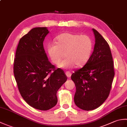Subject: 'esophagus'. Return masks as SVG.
<instances>
[{
    "instance_id": "obj_1",
    "label": "esophagus",
    "mask_w": 127,
    "mask_h": 127,
    "mask_svg": "<svg viewBox=\"0 0 127 127\" xmlns=\"http://www.w3.org/2000/svg\"><path fill=\"white\" fill-rule=\"evenodd\" d=\"M65 75H66V76L68 78H70L71 76V72H70L69 71H67L65 72Z\"/></svg>"
}]
</instances>
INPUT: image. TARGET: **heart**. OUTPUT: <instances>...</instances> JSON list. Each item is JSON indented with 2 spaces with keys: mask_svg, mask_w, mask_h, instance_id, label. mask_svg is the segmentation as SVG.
I'll list each match as a JSON object with an SVG mask.
<instances>
[{
  "mask_svg": "<svg viewBox=\"0 0 127 127\" xmlns=\"http://www.w3.org/2000/svg\"><path fill=\"white\" fill-rule=\"evenodd\" d=\"M56 42L57 44H48L47 51L51 61L56 64L60 63L65 56L66 58L59 64V68H72L76 65H84L92 52L93 41L86 35L66 32L57 36Z\"/></svg>",
  "mask_w": 127,
  "mask_h": 127,
  "instance_id": "b5f03b06",
  "label": "heart"
}]
</instances>
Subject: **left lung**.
Masks as SVG:
<instances>
[{
  "instance_id": "left-lung-1",
  "label": "left lung",
  "mask_w": 127,
  "mask_h": 127,
  "mask_svg": "<svg viewBox=\"0 0 127 127\" xmlns=\"http://www.w3.org/2000/svg\"><path fill=\"white\" fill-rule=\"evenodd\" d=\"M92 31L95 37L93 52L84 66L71 76L76 87L75 104L86 111L95 109L104 103L115 76L109 45L98 31L93 28Z\"/></svg>"
}]
</instances>
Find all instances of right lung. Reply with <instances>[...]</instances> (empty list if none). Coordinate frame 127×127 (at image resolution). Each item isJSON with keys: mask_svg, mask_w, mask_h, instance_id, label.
I'll return each instance as SVG.
<instances>
[{"mask_svg": "<svg viewBox=\"0 0 127 127\" xmlns=\"http://www.w3.org/2000/svg\"><path fill=\"white\" fill-rule=\"evenodd\" d=\"M49 32L47 27H36L24 35L19 41L13 64L21 96L32 107L44 111L57 104V92L67 80L63 70L55 69L45 52L43 42Z\"/></svg>", "mask_w": 127, "mask_h": 127, "instance_id": "1", "label": "right lung"}]
</instances>
